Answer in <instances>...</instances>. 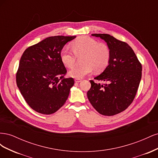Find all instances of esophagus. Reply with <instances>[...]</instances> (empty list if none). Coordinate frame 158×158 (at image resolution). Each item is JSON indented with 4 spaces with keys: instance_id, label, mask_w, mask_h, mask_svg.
I'll return each instance as SVG.
<instances>
[{
    "instance_id": "esophagus-1",
    "label": "esophagus",
    "mask_w": 158,
    "mask_h": 158,
    "mask_svg": "<svg viewBox=\"0 0 158 158\" xmlns=\"http://www.w3.org/2000/svg\"><path fill=\"white\" fill-rule=\"evenodd\" d=\"M74 81H75V82H76V83H79V82H81V81H82V80L80 79V78H76L74 80Z\"/></svg>"
}]
</instances>
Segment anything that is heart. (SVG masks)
<instances>
[{
	"label": "heart",
	"instance_id": "1",
	"mask_svg": "<svg viewBox=\"0 0 158 158\" xmlns=\"http://www.w3.org/2000/svg\"><path fill=\"white\" fill-rule=\"evenodd\" d=\"M72 52L66 47L60 51V60L67 68H73L75 65L77 57H82L83 64L76 66L69 71L71 77L82 78L94 70L100 73L107 66L111 52L109 47L103 43L86 36H81L75 40L71 44Z\"/></svg>",
	"mask_w": 158,
	"mask_h": 158
}]
</instances>
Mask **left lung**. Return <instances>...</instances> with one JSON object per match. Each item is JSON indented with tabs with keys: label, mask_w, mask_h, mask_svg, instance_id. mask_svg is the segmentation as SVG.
<instances>
[{
	"label": "left lung",
	"mask_w": 158,
	"mask_h": 158,
	"mask_svg": "<svg viewBox=\"0 0 158 158\" xmlns=\"http://www.w3.org/2000/svg\"><path fill=\"white\" fill-rule=\"evenodd\" d=\"M106 42L111 52L109 63L103 73L90 80L87 93L89 102L103 115L112 116L130 106L135 98L142 77V65L127 43L106 33H94Z\"/></svg>",
	"instance_id": "obj_1"
}]
</instances>
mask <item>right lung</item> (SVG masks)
Masks as SVG:
<instances>
[{"mask_svg": "<svg viewBox=\"0 0 158 158\" xmlns=\"http://www.w3.org/2000/svg\"><path fill=\"white\" fill-rule=\"evenodd\" d=\"M76 36H52L25 50L16 73V84L29 106L50 114L65 103L74 81L64 78L60 51Z\"/></svg>", "mask_w": 158, "mask_h": 158, "instance_id": "obj_1", "label": "right lung"}]
</instances>
